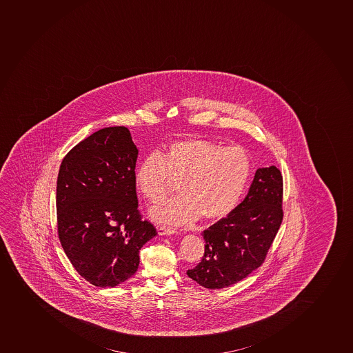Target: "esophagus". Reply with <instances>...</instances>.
<instances>
[{"label": "esophagus", "instance_id": "obj_1", "mask_svg": "<svg viewBox=\"0 0 353 353\" xmlns=\"http://www.w3.org/2000/svg\"><path fill=\"white\" fill-rule=\"evenodd\" d=\"M158 235H173V234L176 233V230L173 227L168 226H158L157 227Z\"/></svg>", "mask_w": 353, "mask_h": 353}]
</instances>
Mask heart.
<instances>
[{
	"label": "heart",
	"instance_id": "1",
	"mask_svg": "<svg viewBox=\"0 0 353 353\" xmlns=\"http://www.w3.org/2000/svg\"><path fill=\"white\" fill-rule=\"evenodd\" d=\"M252 164L241 145L223 147L206 139H185L170 144L164 152H151L137 164L134 182L151 202L168 194L173 180L180 195L149 211L159 223L185 225L204 216L223 219L237 205L250 179Z\"/></svg>",
	"mask_w": 353,
	"mask_h": 353
}]
</instances>
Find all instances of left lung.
I'll use <instances>...</instances> for the list:
<instances>
[{
    "label": "left lung",
    "mask_w": 353,
    "mask_h": 353,
    "mask_svg": "<svg viewBox=\"0 0 353 353\" xmlns=\"http://www.w3.org/2000/svg\"><path fill=\"white\" fill-rule=\"evenodd\" d=\"M282 196L280 170L258 168L243 202L203 232L204 256L187 275L202 287L223 289L257 270L283 219Z\"/></svg>",
    "instance_id": "left-lung-1"
}]
</instances>
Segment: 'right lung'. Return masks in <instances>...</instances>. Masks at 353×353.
<instances>
[{
  "label": "right lung",
  "mask_w": 353,
  "mask_h": 353,
  "mask_svg": "<svg viewBox=\"0 0 353 353\" xmlns=\"http://www.w3.org/2000/svg\"><path fill=\"white\" fill-rule=\"evenodd\" d=\"M137 154L128 128L106 127L77 144L59 168V241L77 272L95 287H116L133 276L141 248L157 235L137 210Z\"/></svg>",
  "instance_id": "add662e5"
}]
</instances>
